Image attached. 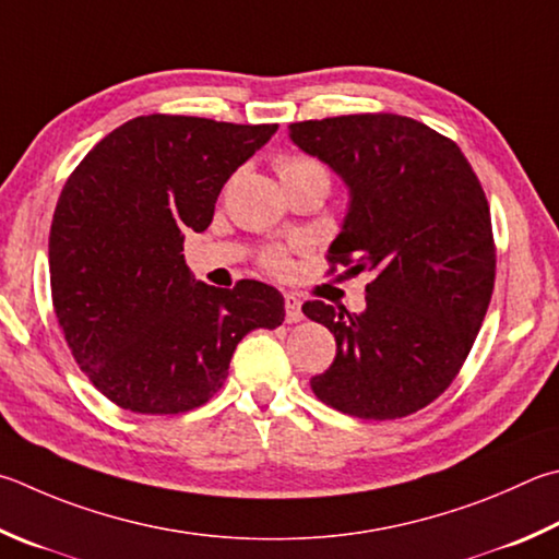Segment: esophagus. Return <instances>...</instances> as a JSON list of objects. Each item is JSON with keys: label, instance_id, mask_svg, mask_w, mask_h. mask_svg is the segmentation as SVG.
Segmentation results:
<instances>
[{"label": "esophagus", "instance_id": "esophagus-1", "mask_svg": "<svg viewBox=\"0 0 559 559\" xmlns=\"http://www.w3.org/2000/svg\"><path fill=\"white\" fill-rule=\"evenodd\" d=\"M283 300H286V322H300L302 320V310H300V298L296 296V293H286L283 296Z\"/></svg>", "mask_w": 559, "mask_h": 559}]
</instances>
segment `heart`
I'll return each mask as SVG.
<instances>
[{
  "label": "heart",
  "instance_id": "obj_1",
  "mask_svg": "<svg viewBox=\"0 0 559 559\" xmlns=\"http://www.w3.org/2000/svg\"><path fill=\"white\" fill-rule=\"evenodd\" d=\"M278 176L286 178L293 174H306V170H320L324 174V168L318 164V160L306 158V156H283L278 158ZM263 263H266V269H271L273 273H286L290 269V257L286 249H269L266 257H263Z\"/></svg>",
  "mask_w": 559,
  "mask_h": 559
}]
</instances>
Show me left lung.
Here are the masks:
<instances>
[{"mask_svg": "<svg viewBox=\"0 0 559 559\" xmlns=\"http://www.w3.org/2000/svg\"><path fill=\"white\" fill-rule=\"evenodd\" d=\"M288 136L349 190L330 261L373 273L361 312L302 306L337 342L312 393L354 418H405L452 383L489 308L496 251L481 182L454 141L411 117L296 121Z\"/></svg>", "mask_w": 559, "mask_h": 559, "instance_id": "1", "label": "left lung"}]
</instances>
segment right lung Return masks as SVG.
<instances>
[{"label": "right lung", "instance_id": "obj_1", "mask_svg": "<svg viewBox=\"0 0 559 559\" xmlns=\"http://www.w3.org/2000/svg\"><path fill=\"white\" fill-rule=\"evenodd\" d=\"M276 129L136 117L68 178L48 239L56 318L80 369L119 408H198L222 389L241 337L286 318L273 286H207L180 253L186 231L210 227L219 190Z\"/></svg>", "mask_w": 559, "mask_h": 559}]
</instances>
